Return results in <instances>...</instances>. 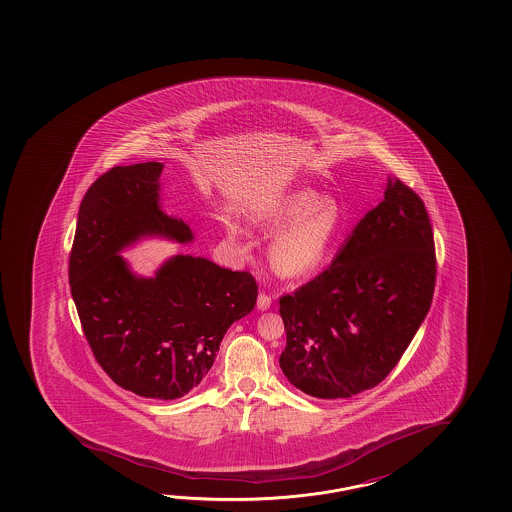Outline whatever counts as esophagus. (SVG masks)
<instances>
[{
	"mask_svg": "<svg viewBox=\"0 0 512 512\" xmlns=\"http://www.w3.org/2000/svg\"><path fill=\"white\" fill-rule=\"evenodd\" d=\"M271 307V296H268L266 293H260L259 298H257V309L268 310Z\"/></svg>",
	"mask_w": 512,
	"mask_h": 512,
	"instance_id": "34e87169",
	"label": "esophagus"
}]
</instances>
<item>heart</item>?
Listing matches in <instances>:
<instances>
[{
    "instance_id": "obj_1",
    "label": "heart",
    "mask_w": 512,
    "mask_h": 512,
    "mask_svg": "<svg viewBox=\"0 0 512 512\" xmlns=\"http://www.w3.org/2000/svg\"><path fill=\"white\" fill-rule=\"evenodd\" d=\"M278 230L269 244V264L284 278L309 277L327 262L343 232V210L336 200L312 189L285 194L260 218Z\"/></svg>"
}]
</instances>
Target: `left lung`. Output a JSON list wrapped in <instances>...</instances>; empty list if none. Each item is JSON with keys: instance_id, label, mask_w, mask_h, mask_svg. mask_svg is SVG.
I'll use <instances>...</instances> for the list:
<instances>
[{"instance_id": "left-lung-1", "label": "left lung", "mask_w": 512, "mask_h": 512, "mask_svg": "<svg viewBox=\"0 0 512 512\" xmlns=\"http://www.w3.org/2000/svg\"><path fill=\"white\" fill-rule=\"evenodd\" d=\"M436 285L425 203L398 178L355 225L332 264L280 298L287 344L280 368L321 400L378 386L427 316Z\"/></svg>"}]
</instances>
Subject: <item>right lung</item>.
Masks as SVG:
<instances>
[{"label":"right lung","mask_w":512,"mask_h":512,"mask_svg":"<svg viewBox=\"0 0 512 512\" xmlns=\"http://www.w3.org/2000/svg\"><path fill=\"white\" fill-rule=\"evenodd\" d=\"M162 162L116 166L85 193L69 255V284L96 361L118 386L176 400L202 384L232 323L257 303L255 278L194 255L153 277L121 253L148 237L189 244V223L160 203Z\"/></svg>","instance_id":"1"}]
</instances>
